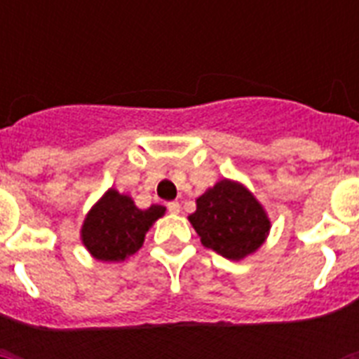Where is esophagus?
Wrapping results in <instances>:
<instances>
[{
    "label": "esophagus",
    "mask_w": 359,
    "mask_h": 359,
    "mask_svg": "<svg viewBox=\"0 0 359 359\" xmlns=\"http://www.w3.org/2000/svg\"><path fill=\"white\" fill-rule=\"evenodd\" d=\"M168 210L171 214H179L180 212V205H179V201H171V203H168Z\"/></svg>",
    "instance_id": "esophagus-1"
}]
</instances>
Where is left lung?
<instances>
[{
  "instance_id": "8db88e82",
  "label": "left lung",
  "mask_w": 359,
  "mask_h": 359,
  "mask_svg": "<svg viewBox=\"0 0 359 359\" xmlns=\"http://www.w3.org/2000/svg\"><path fill=\"white\" fill-rule=\"evenodd\" d=\"M196 212L188 219L205 248L225 259L240 261L266 240L270 219L262 205L245 186L219 180L197 197Z\"/></svg>"
}]
</instances>
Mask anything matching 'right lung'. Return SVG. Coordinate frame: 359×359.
Wrapping results in <instances>:
<instances>
[{"instance_id": "add662e5", "label": "right lung", "mask_w": 359, "mask_h": 359, "mask_svg": "<svg viewBox=\"0 0 359 359\" xmlns=\"http://www.w3.org/2000/svg\"><path fill=\"white\" fill-rule=\"evenodd\" d=\"M163 212L162 205L141 210L132 197L109 188L86 216L81 242L98 261H124L143 245L147 231Z\"/></svg>"}]
</instances>
